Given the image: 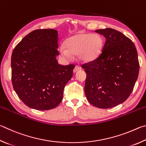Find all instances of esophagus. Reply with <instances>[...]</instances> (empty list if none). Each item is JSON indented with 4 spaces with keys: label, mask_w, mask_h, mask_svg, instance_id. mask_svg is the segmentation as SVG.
I'll list each match as a JSON object with an SVG mask.
<instances>
[{
    "label": "esophagus",
    "mask_w": 146,
    "mask_h": 146,
    "mask_svg": "<svg viewBox=\"0 0 146 146\" xmlns=\"http://www.w3.org/2000/svg\"><path fill=\"white\" fill-rule=\"evenodd\" d=\"M81 69V67L80 66H75V68H74V70H73V72H77L78 70H80Z\"/></svg>",
    "instance_id": "esophagus-1"
}]
</instances>
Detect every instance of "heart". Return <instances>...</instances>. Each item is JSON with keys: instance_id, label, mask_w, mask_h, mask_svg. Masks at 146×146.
Masks as SVG:
<instances>
[{"instance_id": "obj_1", "label": "heart", "mask_w": 146, "mask_h": 146, "mask_svg": "<svg viewBox=\"0 0 146 146\" xmlns=\"http://www.w3.org/2000/svg\"><path fill=\"white\" fill-rule=\"evenodd\" d=\"M65 47L60 48L61 55L70 59V54H77L81 62L90 63L101 54L103 47V39L99 34L78 33L66 39Z\"/></svg>"}]
</instances>
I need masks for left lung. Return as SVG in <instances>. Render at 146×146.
Wrapping results in <instances>:
<instances>
[{"label":"left lung","instance_id":"8db88e82","mask_svg":"<svg viewBox=\"0 0 146 146\" xmlns=\"http://www.w3.org/2000/svg\"><path fill=\"white\" fill-rule=\"evenodd\" d=\"M95 31L106 42L100 56L82 65L86 73L85 93L93 106L110 108L124 103L133 90L139 72L138 54L134 43L118 31Z\"/></svg>","mask_w":146,"mask_h":146}]
</instances>
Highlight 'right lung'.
Segmentation results:
<instances>
[{
  "label": "right lung",
  "mask_w": 146,
  "mask_h": 146,
  "mask_svg": "<svg viewBox=\"0 0 146 146\" xmlns=\"http://www.w3.org/2000/svg\"><path fill=\"white\" fill-rule=\"evenodd\" d=\"M58 33L36 29L18 43L11 55V80L15 92L25 105L48 110L59 105L65 86L75 66L58 63Z\"/></svg>",
  "instance_id": "right-lung-1"
}]
</instances>
